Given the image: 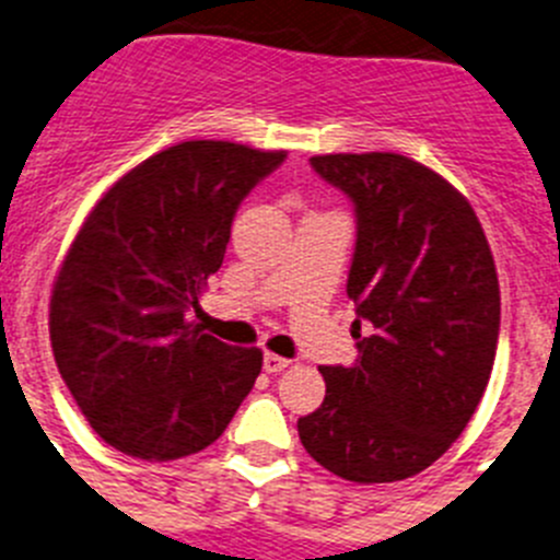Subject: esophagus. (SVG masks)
<instances>
[{
	"label": "esophagus",
	"mask_w": 560,
	"mask_h": 560,
	"mask_svg": "<svg viewBox=\"0 0 560 560\" xmlns=\"http://www.w3.org/2000/svg\"><path fill=\"white\" fill-rule=\"evenodd\" d=\"M289 358H280V355H275V352H266L264 355V369L269 374H275V372H283L285 366H289Z\"/></svg>",
	"instance_id": "34e87169"
}]
</instances>
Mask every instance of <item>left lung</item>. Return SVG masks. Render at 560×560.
Returning a JSON list of instances; mask_svg holds the SVG:
<instances>
[{
	"mask_svg": "<svg viewBox=\"0 0 560 560\" xmlns=\"http://www.w3.org/2000/svg\"><path fill=\"white\" fill-rule=\"evenodd\" d=\"M311 166L355 205L358 361L319 369L325 402L296 430L338 478L394 483L447 453L480 405L500 338L497 266L471 205L433 168L394 152Z\"/></svg>",
	"mask_w": 560,
	"mask_h": 560,
	"instance_id": "8db88e82",
	"label": "left lung"
}]
</instances>
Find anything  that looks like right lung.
<instances>
[{
    "mask_svg": "<svg viewBox=\"0 0 560 560\" xmlns=\"http://www.w3.org/2000/svg\"><path fill=\"white\" fill-rule=\"evenodd\" d=\"M283 161L244 143H174L116 179L71 241L49 300L55 363L119 453H199L253 392L264 352L188 314L222 266L238 205Z\"/></svg>",
    "mask_w": 560,
    "mask_h": 560,
    "instance_id": "add662e5",
    "label": "right lung"
}]
</instances>
